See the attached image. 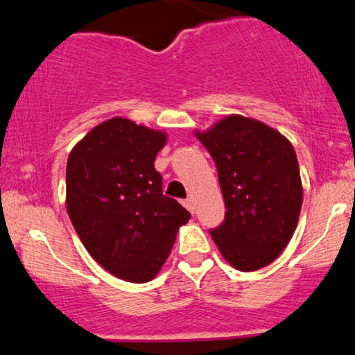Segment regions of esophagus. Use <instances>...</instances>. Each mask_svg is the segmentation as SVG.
I'll use <instances>...</instances> for the list:
<instances>
[{
	"label": "esophagus",
	"instance_id": "esophagus-1",
	"mask_svg": "<svg viewBox=\"0 0 355 355\" xmlns=\"http://www.w3.org/2000/svg\"><path fill=\"white\" fill-rule=\"evenodd\" d=\"M182 203H183V207H185V209H189L191 214H193V200H191V198H187V200H183Z\"/></svg>",
	"mask_w": 355,
	"mask_h": 355
}]
</instances>
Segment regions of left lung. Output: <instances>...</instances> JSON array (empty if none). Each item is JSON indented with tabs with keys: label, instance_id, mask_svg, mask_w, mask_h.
<instances>
[{
	"label": "left lung",
	"instance_id": "left-lung-1",
	"mask_svg": "<svg viewBox=\"0 0 355 355\" xmlns=\"http://www.w3.org/2000/svg\"><path fill=\"white\" fill-rule=\"evenodd\" d=\"M218 172L225 220L210 235L242 272L272 263L294 235L302 180L294 146L262 121L230 115L195 133Z\"/></svg>",
	"mask_w": 355,
	"mask_h": 355
}]
</instances>
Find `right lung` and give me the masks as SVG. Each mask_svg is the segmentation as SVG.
<instances>
[{"mask_svg":"<svg viewBox=\"0 0 355 355\" xmlns=\"http://www.w3.org/2000/svg\"><path fill=\"white\" fill-rule=\"evenodd\" d=\"M164 132L115 116L73 146L67 164V210L88 254L126 282L160 272L190 214L162 191L155 157Z\"/></svg>","mask_w":355,"mask_h":355,"instance_id":"right-lung-1","label":"right lung"}]
</instances>
